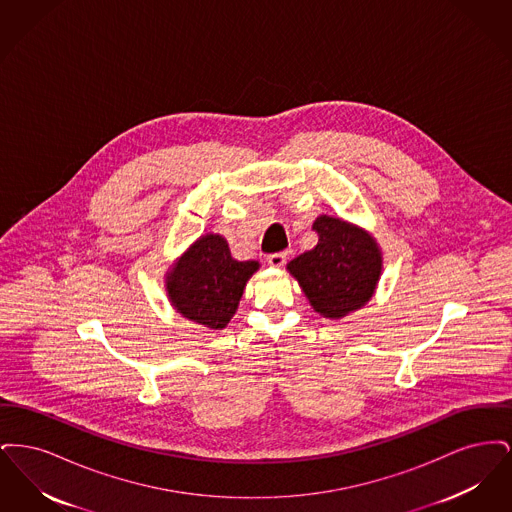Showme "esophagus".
Instances as JSON below:
<instances>
[{
  "label": "esophagus",
  "mask_w": 512,
  "mask_h": 512,
  "mask_svg": "<svg viewBox=\"0 0 512 512\" xmlns=\"http://www.w3.org/2000/svg\"><path fill=\"white\" fill-rule=\"evenodd\" d=\"M286 259H288L286 253H272V255H268L267 257L268 265L274 268L284 267V265H286Z\"/></svg>",
  "instance_id": "34e87169"
}]
</instances>
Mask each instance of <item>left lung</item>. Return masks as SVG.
Here are the masks:
<instances>
[{"label":"left lung","mask_w":512,"mask_h":512,"mask_svg":"<svg viewBox=\"0 0 512 512\" xmlns=\"http://www.w3.org/2000/svg\"><path fill=\"white\" fill-rule=\"evenodd\" d=\"M318 244L288 263V272L320 317L340 320L372 299L384 259L365 228L330 215L313 222Z\"/></svg>","instance_id":"obj_1"}]
</instances>
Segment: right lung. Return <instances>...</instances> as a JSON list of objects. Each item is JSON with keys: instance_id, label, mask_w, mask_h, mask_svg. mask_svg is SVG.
<instances>
[{"instance_id": "add662e5", "label": "right lung", "mask_w": 512, "mask_h": 512, "mask_svg": "<svg viewBox=\"0 0 512 512\" xmlns=\"http://www.w3.org/2000/svg\"><path fill=\"white\" fill-rule=\"evenodd\" d=\"M259 261H236L220 234L199 236L165 274V290L182 317L222 330L236 315L247 280Z\"/></svg>"}]
</instances>
